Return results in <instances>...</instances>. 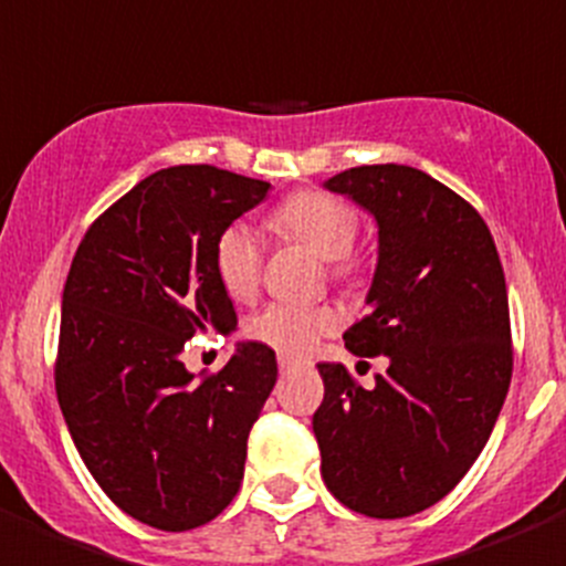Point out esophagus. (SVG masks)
<instances>
[{
  "mask_svg": "<svg viewBox=\"0 0 566 566\" xmlns=\"http://www.w3.org/2000/svg\"><path fill=\"white\" fill-rule=\"evenodd\" d=\"M277 368H280V371H283V374H286L289 368H294V359H292V357H277Z\"/></svg>",
  "mask_w": 566,
  "mask_h": 566,
  "instance_id": "obj_1",
  "label": "esophagus"
}]
</instances>
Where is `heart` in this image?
Here are the masks:
<instances>
[{
  "instance_id": "obj_1",
  "label": "heart",
  "mask_w": 566,
  "mask_h": 566,
  "mask_svg": "<svg viewBox=\"0 0 566 566\" xmlns=\"http://www.w3.org/2000/svg\"><path fill=\"white\" fill-rule=\"evenodd\" d=\"M272 227L280 234L297 240L323 260L334 280H352L359 263L354 243L359 238L357 209L323 189H300L289 195L272 212ZM214 277L223 292L234 300L252 297L263 269V247L247 223H229L214 238L212 249ZM337 328V314L323 306H289L269 303L247 319V334L260 345H269L286 357H300L314 348L323 334Z\"/></svg>"
}]
</instances>
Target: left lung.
<instances>
[{"label":"left lung","instance_id":"1","mask_svg":"<svg viewBox=\"0 0 566 566\" xmlns=\"http://www.w3.org/2000/svg\"><path fill=\"white\" fill-rule=\"evenodd\" d=\"M379 223L368 314L343 334L357 357H385L377 385L319 363V470L334 499L371 518H405L462 482L496 424L513 377L507 283L482 214L402 164L326 184Z\"/></svg>","mask_w":566,"mask_h":566}]
</instances>
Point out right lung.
I'll use <instances>...</instances> for the list:
<instances>
[{"label":"right lung","mask_w":566,"mask_h":566,"mask_svg":"<svg viewBox=\"0 0 566 566\" xmlns=\"http://www.w3.org/2000/svg\"><path fill=\"white\" fill-rule=\"evenodd\" d=\"M266 181L184 164L135 184L90 223L62 294L56 397L98 488L149 527L181 533L227 510L247 439L277 379L269 345L189 374L184 345L238 314L212 266L214 238Z\"/></svg>","instance_id":"right-lung-1"}]
</instances>
